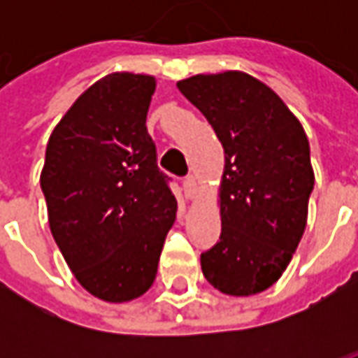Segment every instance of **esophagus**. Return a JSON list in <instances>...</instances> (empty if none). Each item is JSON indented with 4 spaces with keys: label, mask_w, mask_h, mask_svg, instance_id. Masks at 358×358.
I'll return each mask as SVG.
<instances>
[{
    "label": "esophagus",
    "mask_w": 358,
    "mask_h": 358,
    "mask_svg": "<svg viewBox=\"0 0 358 358\" xmlns=\"http://www.w3.org/2000/svg\"><path fill=\"white\" fill-rule=\"evenodd\" d=\"M184 195H186L187 199H192V197H195V194H197V186H195V180L194 176H186L184 178Z\"/></svg>",
    "instance_id": "esophagus-1"
}]
</instances>
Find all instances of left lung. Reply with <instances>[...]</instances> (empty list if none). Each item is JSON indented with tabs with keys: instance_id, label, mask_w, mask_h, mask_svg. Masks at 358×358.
Instances as JSON below:
<instances>
[{
	"instance_id": "1",
	"label": "left lung",
	"mask_w": 358,
	"mask_h": 358,
	"mask_svg": "<svg viewBox=\"0 0 358 358\" xmlns=\"http://www.w3.org/2000/svg\"><path fill=\"white\" fill-rule=\"evenodd\" d=\"M224 148L220 240L203 276L226 295H255L282 276L307 226L315 186L307 134L268 86L238 71L178 82Z\"/></svg>"
}]
</instances>
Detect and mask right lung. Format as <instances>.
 I'll use <instances>...</instances> for the list:
<instances>
[{"label": "right lung", "mask_w": 358, "mask_h": 358, "mask_svg": "<svg viewBox=\"0 0 358 358\" xmlns=\"http://www.w3.org/2000/svg\"><path fill=\"white\" fill-rule=\"evenodd\" d=\"M155 78L113 73L51 132L40 184L53 240L76 280L109 303L140 297L178 203L145 126Z\"/></svg>", "instance_id": "obj_1"}]
</instances>
